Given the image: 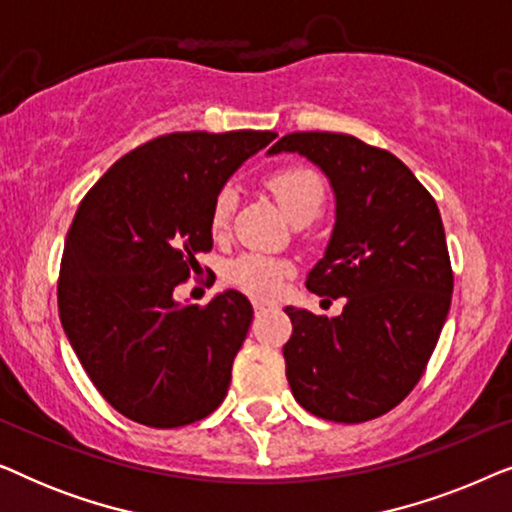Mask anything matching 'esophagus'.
Wrapping results in <instances>:
<instances>
[{
  "mask_svg": "<svg viewBox=\"0 0 512 512\" xmlns=\"http://www.w3.org/2000/svg\"><path fill=\"white\" fill-rule=\"evenodd\" d=\"M270 310H275V305L263 303V300H256V303H254V312H256V317H261V314L270 312Z\"/></svg>",
  "mask_w": 512,
  "mask_h": 512,
  "instance_id": "34e87169",
  "label": "esophagus"
}]
</instances>
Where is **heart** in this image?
Masks as SVG:
<instances>
[{
  "mask_svg": "<svg viewBox=\"0 0 512 512\" xmlns=\"http://www.w3.org/2000/svg\"><path fill=\"white\" fill-rule=\"evenodd\" d=\"M265 184L275 195L282 212L289 216V219H296V216H317V212L324 205L326 188L324 181L312 167L305 165H289L279 167L265 179ZM235 193L230 188H223V191L216 195L212 205V228L214 233H221V230L228 228L230 219H233L235 212ZM289 263L279 261V258L258 254V251H244L233 261L228 263V279L235 286H240L242 291L251 293V296H275L282 286V279L289 275Z\"/></svg>",
  "mask_w": 512,
  "mask_h": 512,
  "instance_id": "heart-1",
  "label": "heart"
}]
</instances>
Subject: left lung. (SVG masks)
Here are the masks:
<instances>
[{
	"instance_id": "obj_1",
	"label": "left lung",
	"mask_w": 512,
	"mask_h": 512,
	"mask_svg": "<svg viewBox=\"0 0 512 512\" xmlns=\"http://www.w3.org/2000/svg\"><path fill=\"white\" fill-rule=\"evenodd\" d=\"M300 153L331 181L335 226L307 275L340 317L286 307V380L307 412L359 424L396 408L424 375L452 303L436 200L394 153L342 132H291L268 153Z\"/></svg>"
}]
</instances>
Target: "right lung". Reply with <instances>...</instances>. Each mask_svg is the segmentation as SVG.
Returning a JSON list of instances; mask_svg holds the SVG:
<instances>
[{"instance_id": "right-lung-1", "label": "right lung", "mask_w": 512, "mask_h": 512, "mask_svg": "<svg viewBox=\"0 0 512 512\" xmlns=\"http://www.w3.org/2000/svg\"><path fill=\"white\" fill-rule=\"evenodd\" d=\"M277 132H172L125 153L76 209L58 310L97 391L132 422L174 429L228 394L254 307L223 291L205 307L174 289L212 249V205L237 167Z\"/></svg>"}]
</instances>
